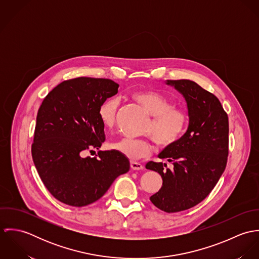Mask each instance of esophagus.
Masks as SVG:
<instances>
[{"label":"esophagus","mask_w":259,"mask_h":259,"mask_svg":"<svg viewBox=\"0 0 259 259\" xmlns=\"http://www.w3.org/2000/svg\"><path fill=\"white\" fill-rule=\"evenodd\" d=\"M131 168L134 170H141L144 168V165L140 162H136V161H131Z\"/></svg>","instance_id":"1"}]
</instances>
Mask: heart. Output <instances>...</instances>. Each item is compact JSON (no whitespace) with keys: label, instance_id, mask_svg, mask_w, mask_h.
I'll list each match as a JSON object with an SVG mask.
<instances>
[{"label":"heart","instance_id":"heart-1","mask_svg":"<svg viewBox=\"0 0 259 259\" xmlns=\"http://www.w3.org/2000/svg\"><path fill=\"white\" fill-rule=\"evenodd\" d=\"M133 98L152 116L145 132L152 137L156 145L167 148L177 143L185 132L186 112L181 108L172 107L168 98L154 91H138L133 94ZM117 109L118 101L115 98H110L100 105L98 114L105 127L111 128L114 125ZM111 147L132 160L148 156L151 150L147 139L124 138L114 142Z\"/></svg>","mask_w":259,"mask_h":259}]
</instances>
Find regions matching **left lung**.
Wrapping results in <instances>:
<instances>
[{
    "instance_id": "1",
    "label": "left lung",
    "mask_w": 259,
    "mask_h": 259,
    "mask_svg": "<svg viewBox=\"0 0 259 259\" xmlns=\"http://www.w3.org/2000/svg\"><path fill=\"white\" fill-rule=\"evenodd\" d=\"M186 102L188 126L185 135L158 157L172 163L149 161L146 167L161 176L160 189L149 197L159 209L179 212L201 202L222 177L228 155V116L220 100L189 79L165 81Z\"/></svg>"
}]
</instances>
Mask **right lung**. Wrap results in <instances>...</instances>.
Wrapping results in <instances>:
<instances>
[{
    "label": "right lung",
    "instance_id": "add662e5",
    "mask_svg": "<svg viewBox=\"0 0 259 259\" xmlns=\"http://www.w3.org/2000/svg\"><path fill=\"white\" fill-rule=\"evenodd\" d=\"M117 89L109 78L68 79L53 89L38 109L33 160L42 184L65 204L81 207L97 201L130 170L128 159L116 150L82 156L105 142L98 110Z\"/></svg>",
    "mask_w": 259,
    "mask_h": 259
}]
</instances>
